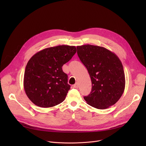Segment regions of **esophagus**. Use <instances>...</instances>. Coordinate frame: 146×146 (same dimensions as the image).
Masks as SVG:
<instances>
[{"label": "esophagus", "instance_id": "1", "mask_svg": "<svg viewBox=\"0 0 146 146\" xmlns=\"http://www.w3.org/2000/svg\"><path fill=\"white\" fill-rule=\"evenodd\" d=\"M73 88H76V89H77V88H78V83H75L74 85H73Z\"/></svg>", "mask_w": 146, "mask_h": 146}]
</instances>
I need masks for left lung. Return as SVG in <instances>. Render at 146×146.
<instances>
[{
  "label": "left lung",
  "instance_id": "1",
  "mask_svg": "<svg viewBox=\"0 0 146 146\" xmlns=\"http://www.w3.org/2000/svg\"><path fill=\"white\" fill-rule=\"evenodd\" d=\"M77 50L92 81L91 92L84 99L95 108H108L117 102L125 89V74L121 60L115 54L100 46L83 45L78 46Z\"/></svg>",
  "mask_w": 146,
  "mask_h": 146
}]
</instances>
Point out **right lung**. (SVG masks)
Masks as SVG:
<instances>
[{
	"mask_svg": "<svg viewBox=\"0 0 146 146\" xmlns=\"http://www.w3.org/2000/svg\"><path fill=\"white\" fill-rule=\"evenodd\" d=\"M76 52L75 46L66 45L38 51L29 59L24 78V88L30 101L42 108L64 101L70 86L62 66Z\"/></svg>",
	"mask_w": 146,
	"mask_h": 146,
	"instance_id": "obj_1",
	"label": "right lung"
}]
</instances>
